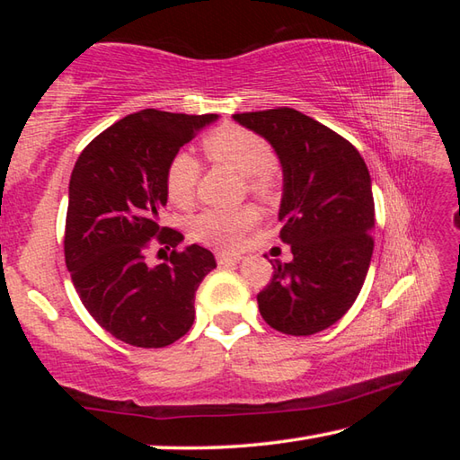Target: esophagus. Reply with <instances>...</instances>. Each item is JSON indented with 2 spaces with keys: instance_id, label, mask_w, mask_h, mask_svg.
Instances as JSON below:
<instances>
[{
  "instance_id": "34e87169",
  "label": "esophagus",
  "mask_w": 460,
  "mask_h": 460,
  "mask_svg": "<svg viewBox=\"0 0 460 460\" xmlns=\"http://www.w3.org/2000/svg\"><path fill=\"white\" fill-rule=\"evenodd\" d=\"M239 260L241 255L237 253H217V263H219V266H235Z\"/></svg>"
}]
</instances>
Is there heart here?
I'll return each mask as SVG.
<instances>
[{"mask_svg":"<svg viewBox=\"0 0 460 460\" xmlns=\"http://www.w3.org/2000/svg\"><path fill=\"white\" fill-rule=\"evenodd\" d=\"M202 152L211 164H219L245 176V189L258 199H271L278 190V181L271 172L274 150L261 136L253 134L235 123L213 129L202 139ZM200 164L189 152H176L168 160L164 172V190L168 200L178 208H190L197 194ZM255 221V213L249 207L217 211L208 208L192 217L189 235L215 249L237 247L241 233Z\"/></svg>","mask_w":460,"mask_h":460,"instance_id":"b5f03b06","label":"heart"}]
</instances>
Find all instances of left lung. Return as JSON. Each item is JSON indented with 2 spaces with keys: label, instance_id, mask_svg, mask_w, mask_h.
I'll use <instances>...</instances> for the list:
<instances>
[{
  "label": "left lung",
  "instance_id": "left-lung-1",
  "mask_svg": "<svg viewBox=\"0 0 460 460\" xmlns=\"http://www.w3.org/2000/svg\"><path fill=\"white\" fill-rule=\"evenodd\" d=\"M274 146L284 170L279 237L292 261L274 263L258 306L271 329L296 337L329 329L353 306L373 255L371 178L357 147L290 107L235 113Z\"/></svg>",
  "mask_w": 460,
  "mask_h": 460
}]
</instances>
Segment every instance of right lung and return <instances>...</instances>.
I'll use <instances>...</instances> for the list:
<instances>
[{
	"label": "right lung",
	"instance_id": "1",
	"mask_svg": "<svg viewBox=\"0 0 460 460\" xmlns=\"http://www.w3.org/2000/svg\"><path fill=\"white\" fill-rule=\"evenodd\" d=\"M215 113L144 109L113 123L81 152L68 184L65 261L81 302L99 326L128 345L158 349L194 323V294L217 268L208 249L178 252L182 233L160 225L168 160ZM173 247L150 267L146 252Z\"/></svg>",
	"mask_w": 460,
	"mask_h": 460
}]
</instances>
